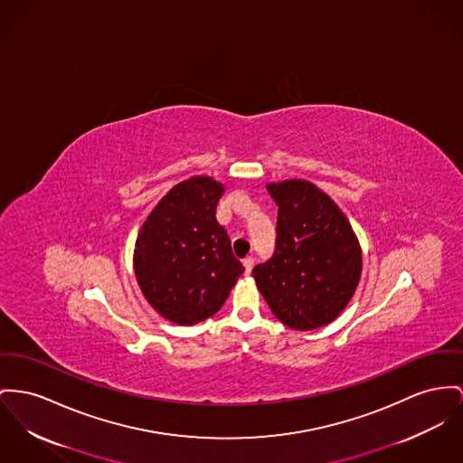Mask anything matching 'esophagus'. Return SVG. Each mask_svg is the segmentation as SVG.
Returning <instances> with one entry per match:
<instances>
[{
  "instance_id": "1",
  "label": "esophagus",
  "mask_w": 463,
  "mask_h": 463,
  "mask_svg": "<svg viewBox=\"0 0 463 463\" xmlns=\"http://www.w3.org/2000/svg\"><path fill=\"white\" fill-rule=\"evenodd\" d=\"M242 263H244V267H246V274H250L252 265H254V258H252V256H246V258L242 260Z\"/></svg>"
}]
</instances>
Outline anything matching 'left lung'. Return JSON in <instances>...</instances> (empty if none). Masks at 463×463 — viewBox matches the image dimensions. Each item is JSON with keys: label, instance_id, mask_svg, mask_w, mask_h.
Segmentation results:
<instances>
[{"label": "left lung", "instance_id": "left-lung-1", "mask_svg": "<svg viewBox=\"0 0 463 463\" xmlns=\"http://www.w3.org/2000/svg\"><path fill=\"white\" fill-rule=\"evenodd\" d=\"M278 203L276 250L252 269L279 321L295 330L332 323L362 276L358 239L334 200L307 181L267 185Z\"/></svg>", "mask_w": 463, "mask_h": 463}]
</instances>
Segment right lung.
I'll return each instance as SVG.
<instances>
[{
	"instance_id": "obj_1",
	"label": "right lung",
	"mask_w": 463,
	"mask_h": 463,
	"mask_svg": "<svg viewBox=\"0 0 463 463\" xmlns=\"http://www.w3.org/2000/svg\"><path fill=\"white\" fill-rule=\"evenodd\" d=\"M222 191L211 177H191L159 200L138 233L137 280L149 304L177 325L214 316L244 272L217 222Z\"/></svg>"
}]
</instances>
